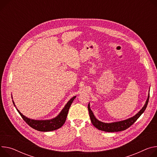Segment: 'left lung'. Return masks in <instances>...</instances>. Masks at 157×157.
I'll list each match as a JSON object with an SVG mask.
<instances>
[{"mask_svg": "<svg viewBox=\"0 0 157 157\" xmlns=\"http://www.w3.org/2000/svg\"><path fill=\"white\" fill-rule=\"evenodd\" d=\"M149 91H150V88H149ZM149 97H150V94L148 93L147 99V101H146L145 104L144 105V107L142 108L140 110V111L138 113H136V115L135 116H133V117H131L130 118H128V119L123 120V121H117V122H113V123H108L101 122L95 118L93 111H91V109L90 108V104L89 103V104L88 105V109L91 123L94 126V127L98 128V130L103 131V132H117L123 131V130L127 129L128 128H129L130 126H132L138 120V118L141 115V114L144 113L145 109L147 108V105L148 103V100H149Z\"/></svg>", "mask_w": 157, "mask_h": 157, "instance_id": "1", "label": "left lung"}]
</instances>
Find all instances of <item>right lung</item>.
I'll return each instance as SVG.
<instances>
[{
    "instance_id": "right-lung-1",
    "label": "right lung",
    "mask_w": 157,
    "mask_h": 157,
    "mask_svg": "<svg viewBox=\"0 0 157 157\" xmlns=\"http://www.w3.org/2000/svg\"><path fill=\"white\" fill-rule=\"evenodd\" d=\"M11 97L12 99V96ZM76 96L73 97L71 99H69V101L64 106L63 109L59 113V115L56 117L50 120H36L30 119L23 115L17 108H16L17 111L19 112V113L20 114V115L21 116L22 119L28 124V125H29L31 128L40 132H51V131H54V130L59 129V128H61L64 124L67 116V114H68L69 109L71 104H72L73 100L76 98ZM12 102L14 106L16 107L15 103H14L13 100H12Z\"/></svg>"
}]
</instances>
